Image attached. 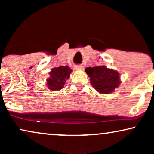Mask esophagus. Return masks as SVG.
Returning a JSON list of instances; mask_svg holds the SVG:
<instances>
[{"label":"esophagus","mask_w":154,"mask_h":154,"mask_svg":"<svg viewBox=\"0 0 154 154\" xmlns=\"http://www.w3.org/2000/svg\"><path fill=\"white\" fill-rule=\"evenodd\" d=\"M75 70H83V66H81V65H76L75 66Z\"/></svg>","instance_id":"esophagus-1"}]
</instances>
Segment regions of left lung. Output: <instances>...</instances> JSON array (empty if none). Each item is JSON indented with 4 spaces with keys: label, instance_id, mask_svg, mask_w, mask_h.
<instances>
[{
    "label": "left lung",
    "instance_id": "left-lung-1",
    "mask_svg": "<svg viewBox=\"0 0 154 154\" xmlns=\"http://www.w3.org/2000/svg\"><path fill=\"white\" fill-rule=\"evenodd\" d=\"M85 72L92 87L101 94L113 92L121 83L119 73L105 66L88 67Z\"/></svg>",
    "mask_w": 154,
    "mask_h": 154
}]
</instances>
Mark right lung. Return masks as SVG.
Masks as SVG:
<instances>
[{
	"mask_svg": "<svg viewBox=\"0 0 154 154\" xmlns=\"http://www.w3.org/2000/svg\"><path fill=\"white\" fill-rule=\"evenodd\" d=\"M72 70L68 66H61L52 69L49 73L50 78L47 79L48 88L50 90H60L64 88L66 80L69 79Z\"/></svg>",
	"mask_w": 154,
	"mask_h": 154,
	"instance_id": "obj_1",
	"label": "right lung"
}]
</instances>
